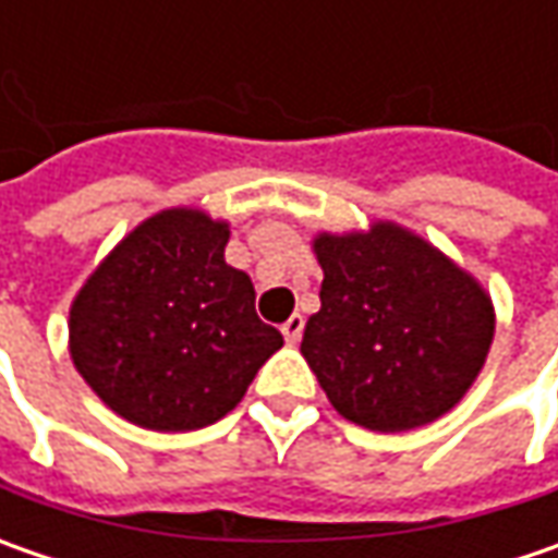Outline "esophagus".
<instances>
[{"label": "esophagus", "mask_w": 558, "mask_h": 558, "mask_svg": "<svg viewBox=\"0 0 558 558\" xmlns=\"http://www.w3.org/2000/svg\"><path fill=\"white\" fill-rule=\"evenodd\" d=\"M301 332H304V316H301V313H294V316H289V319L282 323V335H286L289 344H298V341H301Z\"/></svg>", "instance_id": "1"}]
</instances>
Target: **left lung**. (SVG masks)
I'll list each match as a JSON object with an SVG mask.
<instances>
[{
	"mask_svg": "<svg viewBox=\"0 0 558 558\" xmlns=\"http://www.w3.org/2000/svg\"><path fill=\"white\" fill-rule=\"evenodd\" d=\"M319 313L301 354L344 418L410 432L453 410L494 341L487 291L397 223L316 235Z\"/></svg>",
	"mask_w": 558,
	"mask_h": 558,
	"instance_id": "8db88e82",
	"label": "left lung"
}]
</instances>
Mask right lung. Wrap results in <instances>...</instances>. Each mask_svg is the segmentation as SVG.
<instances>
[{
  "instance_id": "1",
  "label": "right lung",
  "mask_w": 558,
  "mask_h": 558,
  "mask_svg": "<svg viewBox=\"0 0 558 558\" xmlns=\"http://www.w3.org/2000/svg\"><path fill=\"white\" fill-rule=\"evenodd\" d=\"M229 226L173 207L120 242L71 304L76 373L118 416L195 432L245 397L282 348L254 311V286L223 257Z\"/></svg>"
}]
</instances>
